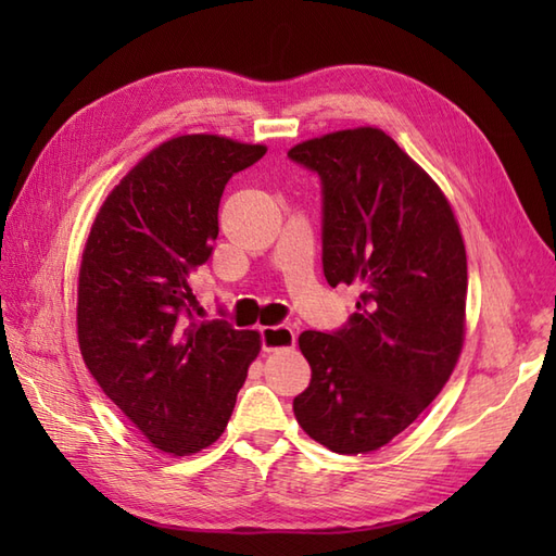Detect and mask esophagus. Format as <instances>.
Segmentation results:
<instances>
[{
  "instance_id": "34e87169",
  "label": "esophagus",
  "mask_w": 556,
  "mask_h": 556,
  "mask_svg": "<svg viewBox=\"0 0 556 556\" xmlns=\"http://www.w3.org/2000/svg\"><path fill=\"white\" fill-rule=\"evenodd\" d=\"M260 337H263V349L267 353L271 351H285L296 346V332L287 325H269L260 327Z\"/></svg>"
}]
</instances>
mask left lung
I'll return each instance as SVG.
<instances>
[{"label": "left lung", "instance_id": "1", "mask_svg": "<svg viewBox=\"0 0 556 556\" xmlns=\"http://www.w3.org/2000/svg\"><path fill=\"white\" fill-rule=\"evenodd\" d=\"M293 162L323 181V271L363 289L344 329H308L303 432L337 454H370L442 392L466 337L468 265L442 188L382 128L303 140Z\"/></svg>", "mask_w": 556, "mask_h": 556}]
</instances>
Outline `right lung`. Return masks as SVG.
I'll list each match as a JSON object with an SVG mask.
<instances>
[{"label": "right lung", "mask_w": 556, "mask_h": 556, "mask_svg": "<svg viewBox=\"0 0 556 556\" xmlns=\"http://www.w3.org/2000/svg\"><path fill=\"white\" fill-rule=\"evenodd\" d=\"M265 146L215 134L164 140L112 188L78 269L80 356L146 440L191 456L219 440L260 332L195 323L191 275L219 233V198Z\"/></svg>", "instance_id": "right-lung-1"}]
</instances>
